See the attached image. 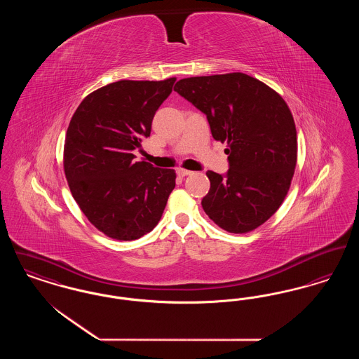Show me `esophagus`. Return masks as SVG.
Segmentation results:
<instances>
[{
    "instance_id": "esophagus-1",
    "label": "esophagus",
    "mask_w": 359,
    "mask_h": 359,
    "mask_svg": "<svg viewBox=\"0 0 359 359\" xmlns=\"http://www.w3.org/2000/svg\"><path fill=\"white\" fill-rule=\"evenodd\" d=\"M176 173L180 176V177H184V176H188V175H191L192 172L188 171V170H183V168H179Z\"/></svg>"
}]
</instances>
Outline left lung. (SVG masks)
Instances as JSON below:
<instances>
[{
    "mask_svg": "<svg viewBox=\"0 0 359 359\" xmlns=\"http://www.w3.org/2000/svg\"><path fill=\"white\" fill-rule=\"evenodd\" d=\"M173 90L205 114L217 141L227 142V172L205 173V214L229 233L255 230L278 210L293 177L297 140L290 107L242 72L186 78Z\"/></svg>",
    "mask_w": 359,
    "mask_h": 359,
    "instance_id": "1",
    "label": "left lung"
}]
</instances>
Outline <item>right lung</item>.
<instances>
[{"mask_svg": "<svg viewBox=\"0 0 359 359\" xmlns=\"http://www.w3.org/2000/svg\"><path fill=\"white\" fill-rule=\"evenodd\" d=\"M175 78L120 81L88 94L69 121L65 173L87 219L106 236L132 241L154 230L175 188L173 170L135 161Z\"/></svg>", "mask_w": 359, "mask_h": 359, "instance_id": "right-lung-1", "label": "right lung"}]
</instances>
